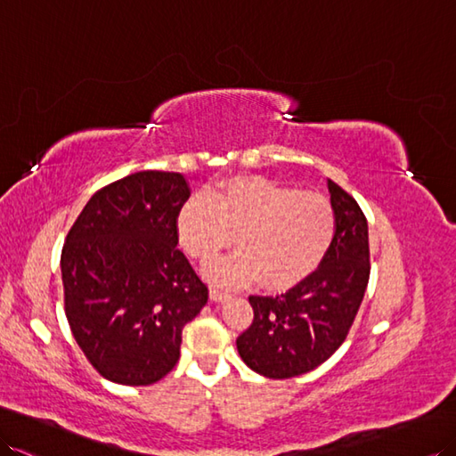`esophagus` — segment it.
I'll list each match as a JSON object with an SVG mask.
<instances>
[{"mask_svg": "<svg viewBox=\"0 0 456 456\" xmlns=\"http://www.w3.org/2000/svg\"><path fill=\"white\" fill-rule=\"evenodd\" d=\"M208 296H210V299H213V302H224V299H228V297H230V294H228V292H224V290H218V288H210Z\"/></svg>", "mask_w": 456, "mask_h": 456, "instance_id": "obj_1", "label": "esophagus"}]
</instances>
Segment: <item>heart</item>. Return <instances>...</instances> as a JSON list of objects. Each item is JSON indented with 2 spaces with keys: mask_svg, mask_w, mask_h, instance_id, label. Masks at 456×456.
Segmentation results:
<instances>
[{
  "mask_svg": "<svg viewBox=\"0 0 456 456\" xmlns=\"http://www.w3.org/2000/svg\"><path fill=\"white\" fill-rule=\"evenodd\" d=\"M335 210L323 195L297 191L265 175H236L177 210V241L193 259L208 261L236 234L240 248L207 266L218 284L257 276L269 290L304 281L325 257L335 236Z\"/></svg>",
  "mask_w": 456,
  "mask_h": 456,
  "instance_id": "1",
  "label": "heart"
}]
</instances>
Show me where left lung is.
Wrapping results in <instances>:
<instances>
[{
    "label": "left lung",
    "instance_id": "obj_1",
    "mask_svg": "<svg viewBox=\"0 0 456 456\" xmlns=\"http://www.w3.org/2000/svg\"><path fill=\"white\" fill-rule=\"evenodd\" d=\"M335 236L323 261L279 296H249L253 321L236 340L253 371L288 379L315 370L346 338L370 281V236L356 199L329 180Z\"/></svg>",
    "mask_w": 456,
    "mask_h": 456
}]
</instances>
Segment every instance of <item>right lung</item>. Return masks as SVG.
Segmentation results:
<instances>
[{
    "instance_id": "right-lung-1",
    "label": "right lung",
    "mask_w": 456,
    "mask_h": 456,
    "mask_svg": "<svg viewBox=\"0 0 456 456\" xmlns=\"http://www.w3.org/2000/svg\"><path fill=\"white\" fill-rule=\"evenodd\" d=\"M185 199L190 180L182 174H131L88 199L65 238V315L108 381H160L180 360L183 327L207 304V286L175 248Z\"/></svg>"
}]
</instances>
